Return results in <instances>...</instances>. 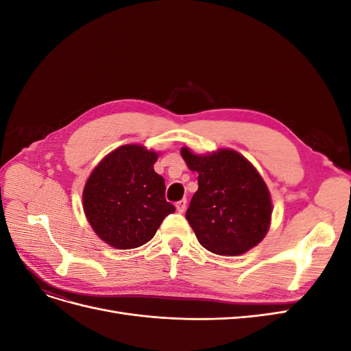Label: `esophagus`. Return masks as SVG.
<instances>
[{
    "mask_svg": "<svg viewBox=\"0 0 351 351\" xmlns=\"http://www.w3.org/2000/svg\"><path fill=\"white\" fill-rule=\"evenodd\" d=\"M186 206H187V200L186 199L178 200L177 204H176V208H177V210L180 212V214H183V212L186 210Z\"/></svg>",
    "mask_w": 351,
    "mask_h": 351,
    "instance_id": "obj_1",
    "label": "esophagus"
}]
</instances>
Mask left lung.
Wrapping results in <instances>:
<instances>
[{"label": "left lung", "mask_w": 351, "mask_h": 351, "mask_svg": "<svg viewBox=\"0 0 351 351\" xmlns=\"http://www.w3.org/2000/svg\"><path fill=\"white\" fill-rule=\"evenodd\" d=\"M182 156L199 174L186 218L202 246L239 256L259 244L269 230L272 202L256 168L232 149L197 155L182 147Z\"/></svg>", "instance_id": "1"}]
</instances>
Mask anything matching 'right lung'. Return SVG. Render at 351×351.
<instances>
[{
  "mask_svg": "<svg viewBox=\"0 0 351 351\" xmlns=\"http://www.w3.org/2000/svg\"><path fill=\"white\" fill-rule=\"evenodd\" d=\"M158 152L142 145L117 147L95 167L83 189V209L98 237L115 249L149 241L176 210L165 182L155 173Z\"/></svg>",
  "mask_w": 351,
  "mask_h": 351,
  "instance_id": "obj_1",
  "label": "right lung"
}]
</instances>
